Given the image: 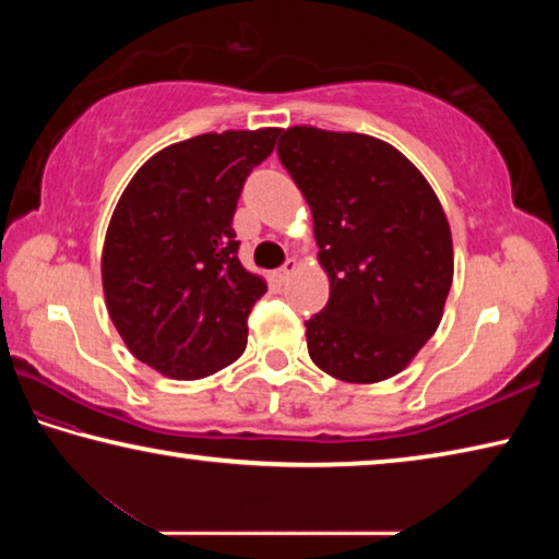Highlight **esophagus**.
<instances>
[{"mask_svg":"<svg viewBox=\"0 0 559 559\" xmlns=\"http://www.w3.org/2000/svg\"><path fill=\"white\" fill-rule=\"evenodd\" d=\"M296 269H298V261H296V259H288L286 263H283V269L276 273L278 281L286 283V281L293 276V273H296Z\"/></svg>","mask_w":559,"mask_h":559,"instance_id":"obj_1","label":"esophagus"}]
</instances>
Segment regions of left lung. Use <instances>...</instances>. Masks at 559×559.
Listing matches in <instances>:
<instances>
[{
  "label": "left lung",
  "instance_id": "1",
  "mask_svg": "<svg viewBox=\"0 0 559 559\" xmlns=\"http://www.w3.org/2000/svg\"><path fill=\"white\" fill-rule=\"evenodd\" d=\"M278 157L313 212L328 306L306 323L310 359L372 384L400 374L441 323L453 281L449 219L419 169L362 132L283 130Z\"/></svg>",
  "mask_w": 559,
  "mask_h": 559
}]
</instances>
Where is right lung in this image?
<instances>
[{
	"instance_id": "add662e5",
	"label": "right lung",
	"mask_w": 559,
	"mask_h": 559,
	"mask_svg": "<svg viewBox=\"0 0 559 559\" xmlns=\"http://www.w3.org/2000/svg\"><path fill=\"white\" fill-rule=\"evenodd\" d=\"M281 128L224 130L159 150L130 179L100 257L122 343L159 374L202 380L246 349V318L266 281L246 271L231 229L246 177Z\"/></svg>"
}]
</instances>
